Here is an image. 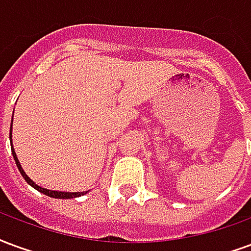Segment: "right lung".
Masks as SVG:
<instances>
[{"label": "right lung", "mask_w": 251, "mask_h": 251, "mask_svg": "<svg viewBox=\"0 0 251 251\" xmlns=\"http://www.w3.org/2000/svg\"><path fill=\"white\" fill-rule=\"evenodd\" d=\"M12 122H13V118H12ZM9 138H10V147H12V154H13V158L14 161H16V165H17V168H19L20 174L23 175V177L25 179V181L30 185V187H33L35 189H37L39 192L41 194L47 195V196H51V198H56V199H72V198H79L80 195H84L87 194V191L86 192H60V191H51V189H46L40 187V185H37L36 183H33L32 180L28 177V175L25 174L24 169L21 167V164H20L19 158L16 156V152H14L13 149V144H12V125H10V134H9Z\"/></svg>", "instance_id": "right-lung-1"}]
</instances>
